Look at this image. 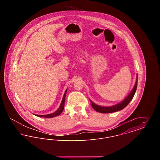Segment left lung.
<instances>
[{
    "label": "left lung",
    "mask_w": 160,
    "mask_h": 160,
    "mask_svg": "<svg viewBox=\"0 0 160 160\" xmlns=\"http://www.w3.org/2000/svg\"><path fill=\"white\" fill-rule=\"evenodd\" d=\"M137 79H138V76L137 75L136 81V83L134 86V88H132L131 92L128 94V95L121 102H119L116 105H114V106H112L103 107L98 106V105L95 104L94 102H93L91 100H90L92 108L95 111L99 112V113H113V112H118L119 110H121L122 109H123L129 104V102L132 100L134 97V95L136 91V89H137V80H138Z\"/></svg>",
    "instance_id": "8db88e82"
}]
</instances>
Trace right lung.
Returning a JSON list of instances; mask_svg holds the SVG:
<instances>
[{
    "instance_id": "right-lung-1",
    "label": "right lung",
    "mask_w": 160,
    "mask_h": 160,
    "mask_svg": "<svg viewBox=\"0 0 160 160\" xmlns=\"http://www.w3.org/2000/svg\"><path fill=\"white\" fill-rule=\"evenodd\" d=\"M67 92V89H66V91L65 92V93H64V95H63V98H62V102H61L60 107H59V108H58L56 112H54V113H51V114H45V115H39V114H34V115L36 116H38V117H41V118H52L58 116H59V114H61V113L63 112V109H64L65 99V97H66Z\"/></svg>"
}]
</instances>
